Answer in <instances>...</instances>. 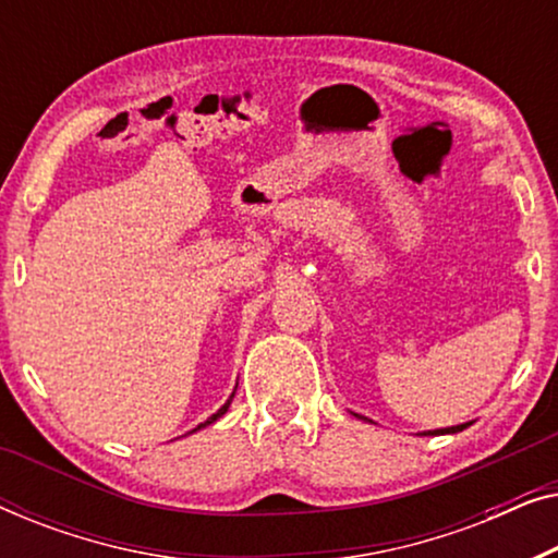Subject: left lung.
<instances>
[{"mask_svg": "<svg viewBox=\"0 0 558 558\" xmlns=\"http://www.w3.org/2000/svg\"><path fill=\"white\" fill-rule=\"evenodd\" d=\"M470 424H457V426H447V429H434V432H424V434H454V432H462L468 429Z\"/></svg>", "mask_w": 558, "mask_h": 558, "instance_id": "1", "label": "left lung"}]
</instances>
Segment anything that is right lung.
I'll use <instances>...</instances> for the list:
<instances>
[{
    "label": "right lung",
    "mask_w": 558,
    "mask_h": 558,
    "mask_svg": "<svg viewBox=\"0 0 558 558\" xmlns=\"http://www.w3.org/2000/svg\"><path fill=\"white\" fill-rule=\"evenodd\" d=\"M233 393H235V391H233ZM233 393H231V399H228V401H226V403H223V407H220V409H218V411H216V414H213V416H210V418H208V422H203V424H197V426H195V429H193V432H197V429H205V426H208V424H213V422H218V418H220V416H223V414H226V411H228V407H231V401H233Z\"/></svg>",
    "instance_id": "add662e5"
}]
</instances>
